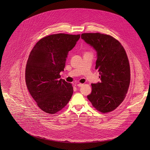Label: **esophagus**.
<instances>
[{
    "mask_svg": "<svg viewBox=\"0 0 150 150\" xmlns=\"http://www.w3.org/2000/svg\"><path fill=\"white\" fill-rule=\"evenodd\" d=\"M83 85V84H81V83H78V84H77V86L78 87H81V86Z\"/></svg>",
    "mask_w": 150,
    "mask_h": 150,
    "instance_id": "1",
    "label": "esophagus"
}]
</instances>
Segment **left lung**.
Segmentation results:
<instances>
[{
    "label": "left lung",
    "instance_id": "obj_1",
    "mask_svg": "<svg viewBox=\"0 0 150 150\" xmlns=\"http://www.w3.org/2000/svg\"><path fill=\"white\" fill-rule=\"evenodd\" d=\"M82 39L97 52L96 69L101 82L91 84L88 96L92 106L106 113L119 106L124 100L130 83V67L123 47L117 39L99 33H83Z\"/></svg>",
    "mask_w": 150,
    "mask_h": 150
}]
</instances>
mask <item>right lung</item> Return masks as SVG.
<instances>
[{
	"label": "right lung",
	"mask_w": 150,
	"mask_h": 150,
	"mask_svg": "<svg viewBox=\"0 0 150 150\" xmlns=\"http://www.w3.org/2000/svg\"><path fill=\"white\" fill-rule=\"evenodd\" d=\"M80 35L59 33L40 39L31 51L25 69L27 89L38 107L54 114L68 103L73 94L72 84L61 79L68 53Z\"/></svg>",
	"instance_id": "obj_1"
}]
</instances>
